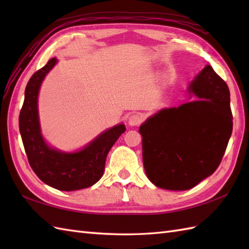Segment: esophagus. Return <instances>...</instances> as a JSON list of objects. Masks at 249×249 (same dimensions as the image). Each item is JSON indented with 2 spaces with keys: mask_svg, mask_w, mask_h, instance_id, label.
I'll list each match as a JSON object with an SVG mask.
<instances>
[{
  "mask_svg": "<svg viewBox=\"0 0 249 249\" xmlns=\"http://www.w3.org/2000/svg\"><path fill=\"white\" fill-rule=\"evenodd\" d=\"M143 115H141L139 113H136V114H133L129 116L128 119V124L131 125V126H138L140 125L142 122H143Z\"/></svg>",
  "mask_w": 249,
  "mask_h": 249,
  "instance_id": "esophagus-1",
  "label": "esophagus"
}]
</instances>
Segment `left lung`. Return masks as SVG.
Listing matches in <instances>:
<instances>
[{
    "label": "left lung",
    "instance_id": "8db88e82",
    "mask_svg": "<svg viewBox=\"0 0 249 249\" xmlns=\"http://www.w3.org/2000/svg\"><path fill=\"white\" fill-rule=\"evenodd\" d=\"M188 92L199 99L161 109L139 128L146 177L160 188L187 190L213 174L232 134L229 89L212 67Z\"/></svg>",
    "mask_w": 249,
    "mask_h": 249
}]
</instances>
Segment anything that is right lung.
<instances>
[{
	"instance_id": "1",
	"label": "right lung",
	"mask_w": 249,
	"mask_h": 249,
	"mask_svg": "<svg viewBox=\"0 0 249 249\" xmlns=\"http://www.w3.org/2000/svg\"><path fill=\"white\" fill-rule=\"evenodd\" d=\"M56 63L55 57L49 60L26 84L19 129L30 166L36 176L55 189L72 192L89 187L99 181L110 149L126 128L124 124L115 125L76 152H63L47 143L39 123L38 93L47 73Z\"/></svg>"
}]
</instances>
